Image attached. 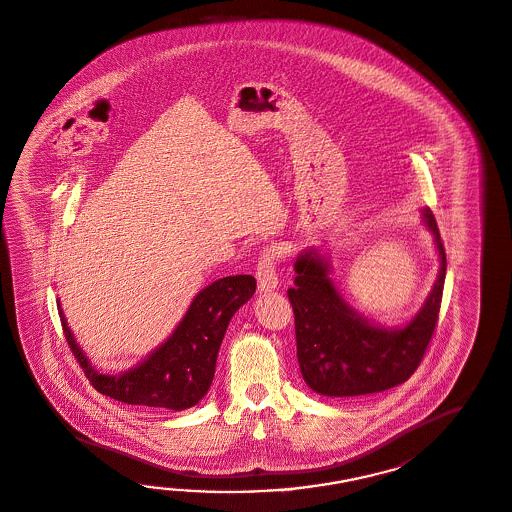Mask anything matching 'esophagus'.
<instances>
[{
  "label": "esophagus",
  "mask_w": 512,
  "mask_h": 512,
  "mask_svg": "<svg viewBox=\"0 0 512 512\" xmlns=\"http://www.w3.org/2000/svg\"><path fill=\"white\" fill-rule=\"evenodd\" d=\"M255 277L259 283V291H276L279 277H277V251L274 248L266 249L257 264Z\"/></svg>",
  "instance_id": "1"
}]
</instances>
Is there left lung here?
Returning a JSON list of instances; mask_svg holds the SVG:
<instances>
[{"label": "left lung", "mask_w": 512, "mask_h": 512, "mask_svg": "<svg viewBox=\"0 0 512 512\" xmlns=\"http://www.w3.org/2000/svg\"><path fill=\"white\" fill-rule=\"evenodd\" d=\"M423 220L440 255V272L429 298L406 326L371 324L346 304L330 279V264L317 249L294 263L298 276L287 291L294 311L296 350L305 384L326 397L380 393L406 382L423 360L442 305L447 259L430 208Z\"/></svg>", "instance_id": "left-lung-1"}]
</instances>
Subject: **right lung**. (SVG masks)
<instances>
[{
  "label": "right lung",
  "mask_w": 512,
  "mask_h": 512,
  "mask_svg": "<svg viewBox=\"0 0 512 512\" xmlns=\"http://www.w3.org/2000/svg\"><path fill=\"white\" fill-rule=\"evenodd\" d=\"M255 287L257 281L253 276H229L214 281L195 296L166 343L138 367L121 374L98 373L70 332L61 305H57L70 350L98 393L126 404L180 412L192 408L207 395L229 320L253 296Z\"/></svg>",
  "instance_id": "obj_1"
}]
</instances>
